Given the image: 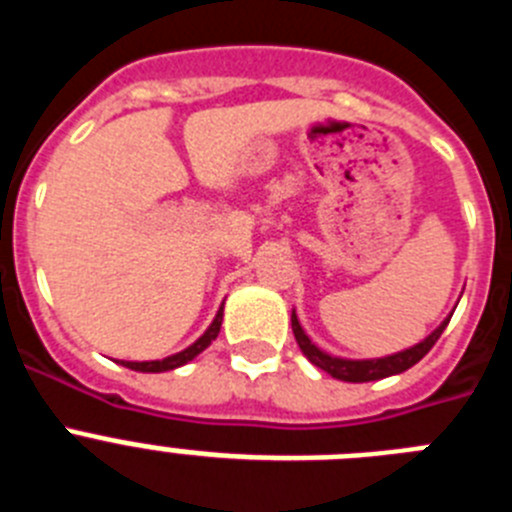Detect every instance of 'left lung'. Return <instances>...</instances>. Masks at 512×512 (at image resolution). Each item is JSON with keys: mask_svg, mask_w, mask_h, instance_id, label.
Masks as SVG:
<instances>
[{"mask_svg": "<svg viewBox=\"0 0 512 512\" xmlns=\"http://www.w3.org/2000/svg\"><path fill=\"white\" fill-rule=\"evenodd\" d=\"M454 315V312H451ZM449 318H443L441 325H438L433 333L423 338L415 346L405 348V351H397V354L390 356H379V359H343V356H333L328 351H323L320 346L310 341V336L305 333V328L300 325V318H297V312L292 310V330H295V338L300 343V351L307 356V361L328 372L333 379H341V382H377V379L392 377V374H402L408 372L410 366L418 364L428 351L433 348V343L441 338V333L449 325Z\"/></svg>", "mask_w": 512, "mask_h": 512, "instance_id": "8db88e82", "label": "left lung"}]
</instances>
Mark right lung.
<instances>
[{"instance_id":"add662e5","label":"right lung","mask_w":512,"mask_h":512,"mask_svg":"<svg viewBox=\"0 0 512 512\" xmlns=\"http://www.w3.org/2000/svg\"><path fill=\"white\" fill-rule=\"evenodd\" d=\"M223 305H220L217 315L212 318L210 328H207L205 333H202V336L192 343V346H187L184 351H179V354H171V356H166V359H156V361H120V364L128 366V369H133V372H146V374L171 372V369H179V366L189 364V361L197 359V356H200L212 341H215L217 333H220V325H223Z\"/></svg>"}]
</instances>
